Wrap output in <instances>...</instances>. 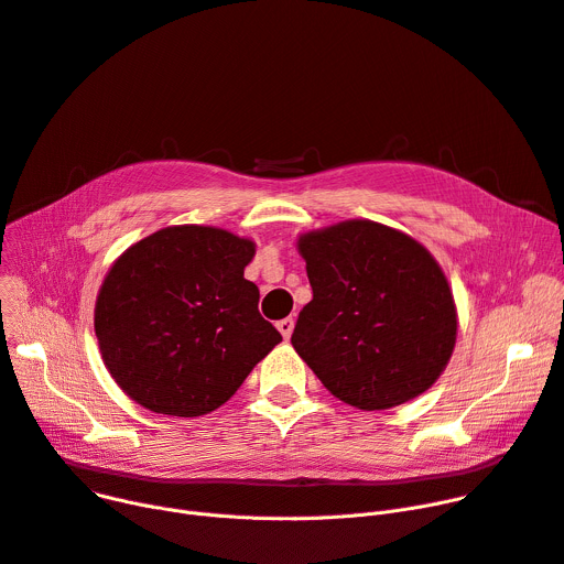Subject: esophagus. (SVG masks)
<instances>
[{"mask_svg":"<svg viewBox=\"0 0 564 564\" xmlns=\"http://www.w3.org/2000/svg\"><path fill=\"white\" fill-rule=\"evenodd\" d=\"M276 328L281 330V335L288 340V337L292 335V328H294V319H292V317H285V319L276 322Z\"/></svg>","mask_w":564,"mask_h":564,"instance_id":"esophagus-1","label":"esophagus"}]
</instances>
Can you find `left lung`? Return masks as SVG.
<instances>
[{"label":"left lung","mask_w":564,"mask_h":564,"mask_svg":"<svg viewBox=\"0 0 564 564\" xmlns=\"http://www.w3.org/2000/svg\"><path fill=\"white\" fill-rule=\"evenodd\" d=\"M313 299L292 347L324 388L360 410L426 392L452 360L458 311L433 253L386 224L347 219L302 234Z\"/></svg>","instance_id":"8db88e82"}]
</instances>
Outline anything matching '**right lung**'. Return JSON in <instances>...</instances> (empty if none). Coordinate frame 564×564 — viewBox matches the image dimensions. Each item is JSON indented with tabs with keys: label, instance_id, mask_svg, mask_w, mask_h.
Wrapping results in <instances>:
<instances>
[{
	"label": "right lung",
	"instance_id": "obj_1",
	"mask_svg": "<svg viewBox=\"0 0 564 564\" xmlns=\"http://www.w3.org/2000/svg\"><path fill=\"white\" fill-rule=\"evenodd\" d=\"M256 242L178 224L131 245L97 294L95 333L110 377L142 408L208 415L281 340L245 279Z\"/></svg>",
	"mask_w": 564,
	"mask_h": 564
}]
</instances>
